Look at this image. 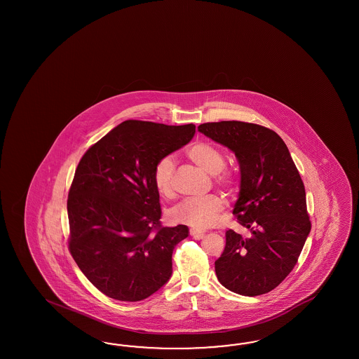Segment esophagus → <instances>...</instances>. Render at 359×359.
Masks as SVG:
<instances>
[{
    "label": "esophagus",
    "mask_w": 359,
    "mask_h": 359,
    "mask_svg": "<svg viewBox=\"0 0 359 359\" xmlns=\"http://www.w3.org/2000/svg\"><path fill=\"white\" fill-rule=\"evenodd\" d=\"M204 233H205V231H203V230H198V229H189V234H191L192 237H195V238L197 239L203 238Z\"/></svg>",
    "instance_id": "obj_1"
}]
</instances>
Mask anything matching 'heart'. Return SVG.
<instances>
[{"mask_svg":"<svg viewBox=\"0 0 359 359\" xmlns=\"http://www.w3.org/2000/svg\"><path fill=\"white\" fill-rule=\"evenodd\" d=\"M187 156L196 165L210 175H218L226 164L224 152L208 142H196L188 150ZM175 163L171 156L161 158L152 170V182L159 195L170 197L174 194ZM218 182L231 187L233 180L228 175L219 176ZM224 201L217 195L185 198L170 210V218L175 224H183L194 229H207L217 221Z\"/></svg>","mask_w":359,"mask_h":359,"instance_id":"heart-1","label":"heart"}]
</instances>
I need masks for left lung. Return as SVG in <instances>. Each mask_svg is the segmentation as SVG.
<instances>
[{
  "instance_id": "1",
  "label": "left lung",
  "mask_w": 359,
  "mask_h": 359,
  "mask_svg": "<svg viewBox=\"0 0 359 359\" xmlns=\"http://www.w3.org/2000/svg\"><path fill=\"white\" fill-rule=\"evenodd\" d=\"M198 131L234 152L241 183L233 215L250 230H228L215 262L219 283L243 296L267 294L292 271L311 231L305 188L285 143L261 125L221 121Z\"/></svg>"
}]
</instances>
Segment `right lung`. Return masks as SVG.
Masks as SVG:
<instances>
[{
  "label": "right lung",
  "instance_id": "add662e5",
  "mask_svg": "<svg viewBox=\"0 0 359 359\" xmlns=\"http://www.w3.org/2000/svg\"><path fill=\"white\" fill-rule=\"evenodd\" d=\"M195 131L194 123L125 121L79 162L67 201L68 246L88 280L109 297L140 302L170 280L175 246L189 230L162 228L152 170Z\"/></svg>",
  "mask_w": 359,
  "mask_h": 359
}]
</instances>
